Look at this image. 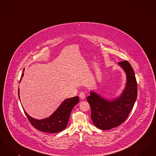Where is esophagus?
Returning <instances> with one entry per match:
<instances>
[{
    "mask_svg": "<svg viewBox=\"0 0 156 156\" xmlns=\"http://www.w3.org/2000/svg\"><path fill=\"white\" fill-rule=\"evenodd\" d=\"M79 96H80V98L81 99H82V100L86 98L85 94V92H81Z\"/></svg>",
    "mask_w": 156,
    "mask_h": 156,
    "instance_id": "34e87169",
    "label": "esophagus"
}]
</instances>
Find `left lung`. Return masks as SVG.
<instances>
[{"label":"left lung","instance_id":"1","mask_svg":"<svg viewBox=\"0 0 156 156\" xmlns=\"http://www.w3.org/2000/svg\"><path fill=\"white\" fill-rule=\"evenodd\" d=\"M126 75V86L119 97L105 99L91 91L87 99L91 109V119L101 130H109L120 125L128 117L137 95V86L133 68L127 61L118 63Z\"/></svg>","mask_w":156,"mask_h":156}]
</instances>
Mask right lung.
Returning <instances> with one entry per match:
<instances>
[{
	"instance_id": "1",
	"label": "right lung",
	"mask_w": 156,
	"mask_h": 156,
	"mask_svg": "<svg viewBox=\"0 0 156 156\" xmlns=\"http://www.w3.org/2000/svg\"><path fill=\"white\" fill-rule=\"evenodd\" d=\"M24 69H23L22 77L24 75ZM21 80H20V82ZM18 95L20 99L19 88L18 89ZM79 101L78 96L66 99L50 117L41 120L33 118L24 109L23 110L30 123L37 130L46 133H55L62 131L66 128L71 111Z\"/></svg>"
}]
</instances>
